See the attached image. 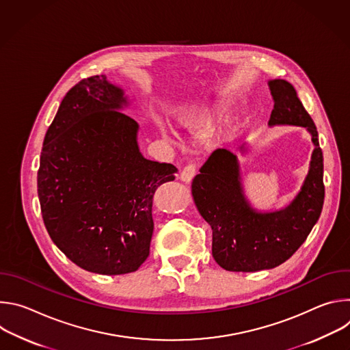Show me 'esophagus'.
Returning a JSON list of instances; mask_svg holds the SVG:
<instances>
[{
    "label": "esophagus",
    "mask_w": 350,
    "mask_h": 350,
    "mask_svg": "<svg viewBox=\"0 0 350 350\" xmlns=\"http://www.w3.org/2000/svg\"><path fill=\"white\" fill-rule=\"evenodd\" d=\"M195 173H196V165H195V163H188V165L183 169V172H181V174H180V178H181V181H184V183H189V181L193 178Z\"/></svg>",
    "instance_id": "esophagus-1"
}]
</instances>
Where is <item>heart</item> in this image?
<instances>
[{
    "mask_svg": "<svg viewBox=\"0 0 350 350\" xmlns=\"http://www.w3.org/2000/svg\"><path fill=\"white\" fill-rule=\"evenodd\" d=\"M193 118L199 119V120H208L212 116V111L208 107H202V108H198L193 111Z\"/></svg>",
    "mask_w": 350,
    "mask_h": 350,
    "instance_id": "b5f03b06",
    "label": "heart"
}]
</instances>
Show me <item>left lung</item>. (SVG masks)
Masks as SVG:
<instances>
[{
	"label": "left lung",
	"instance_id": "1",
	"mask_svg": "<svg viewBox=\"0 0 350 350\" xmlns=\"http://www.w3.org/2000/svg\"><path fill=\"white\" fill-rule=\"evenodd\" d=\"M269 88L274 99L269 126L305 127L314 149L301 191L280 211L259 212L251 206L243 195L237 155L224 148L213 151L195 176L193 202L212 227L215 260L228 271L251 273L280 266L306 241L323 211L324 162L316 124L291 83L275 79L269 81Z\"/></svg>",
	"mask_w": 350,
	"mask_h": 350
}]
</instances>
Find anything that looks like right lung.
<instances>
[{
	"mask_svg": "<svg viewBox=\"0 0 350 350\" xmlns=\"http://www.w3.org/2000/svg\"><path fill=\"white\" fill-rule=\"evenodd\" d=\"M127 104L105 75L81 80L62 99L40 157L45 228L73 263L98 274L133 273L146 260L154 193L177 173L142 157L138 123L120 112Z\"/></svg>",
	"mask_w": 350,
	"mask_h": 350,
	"instance_id": "1",
	"label": "right lung"
}]
</instances>
